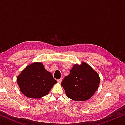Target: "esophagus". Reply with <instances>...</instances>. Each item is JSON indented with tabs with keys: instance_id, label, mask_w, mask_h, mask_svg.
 I'll return each instance as SVG.
<instances>
[{
	"instance_id": "1",
	"label": "esophagus",
	"mask_w": 125,
	"mask_h": 125,
	"mask_svg": "<svg viewBox=\"0 0 125 125\" xmlns=\"http://www.w3.org/2000/svg\"><path fill=\"white\" fill-rule=\"evenodd\" d=\"M62 78H61L60 79H57V82L59 83H61V82H62Z\"/></svg>"
}]
</instances>
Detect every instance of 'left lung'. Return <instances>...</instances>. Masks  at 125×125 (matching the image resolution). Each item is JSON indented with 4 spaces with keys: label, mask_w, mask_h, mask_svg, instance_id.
Segmentation results:
<instances>
[{
    "label": "left lung",
    "mask_w": 125,
    "mask_h": 125,
    "mask_svg": "<svg viewBox=\"0 0 125 125\" xmlns=\"http://www.w3.org/2000/svg\"><path fill=\"white\" fill-rule=\"evenodd\" d=\"M70 72L61 83L67 96L75 101L89 99L99 87L98 73L85 62L74 64Z\"/></svg>",
    "instance_id": "8db88e82"
}]
</instances>
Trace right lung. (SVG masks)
I'll list each match as a JSON object with an SVG mask.
<instances>
[{
  "mask_svg": "<svg viewBox=\"0 0 125 125\" xmlns=\"http://www.w3.org/2000/svg\"><path fill=\"white\" fill-rule=\"evenodd\" d=\"M17 82L23 94L30 98L39 99L47 95L57 80L46 70L43 64L34 62L25 68Z\"/></svg>",
  "mask_w": 125,
  "mask_h": 125,
  "instance_id": "obj_1",
  "label": "right lung"
}]
</instances>
